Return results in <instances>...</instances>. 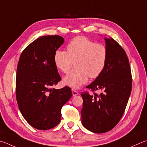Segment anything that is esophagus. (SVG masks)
<instances>
[{"label": "esophagus", "instance_id": "obj_1", "mask_svg": "<svg viewBox=\"0 0 147 147\" xmlns=\"http://www.w3.org/2000/svg\"><path fill=\"white\" fill-rule=\"evenodd\" d=\"M72 93H73V96H75L78 95L79 94V93L78 92V91H76V90H74V89H72Z\"/></svg>", "mask_w": 147, "mask_h": 147}]
</instances>
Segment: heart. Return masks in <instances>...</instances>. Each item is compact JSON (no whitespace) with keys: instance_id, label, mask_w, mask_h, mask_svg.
Here are the masks:
<instances>
[{"instance_id":"obj_1","label":"heart","mask_w":147,"mask_h":147,"mask_svg":"<svg viewBox=\"0 0 147 147\" xmlns=\"http://www.w3.org/2000/svg\"><path fill=\"white\" fill-rule=\"evenodd\" d=\"M108 58L105 45L95 43L84 36H76L68 44L67 51L58 49L55 52L56 67L64 73L73 69L63 78V83L74 89L86 84L89 78H96L102 73Z\"/></svg>"}]
</instances>
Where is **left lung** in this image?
I'll return each mask as SVG.
<instances>
[{"instance_id": "left-lung-1", "label": "left lung", "mask_w": 147, "mask_h": 147, "mask_svg": "<svg viewBox=\"0 0 147 147\" xmlns=\"http://www.w3.org/2000/svg\"><path fill=\"white\" fill-rule=\"evenodd\" d=\"M108 58L103 71L86 87L98 94L87 92L83 98L82 123L92 132H107L118 123L132 90V74L126 53L113 38H105Z\"/></svg>"}]
</instances>
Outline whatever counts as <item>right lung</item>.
Returning a JSON list of instances; mask_svg holds the SVG:
<instances>
[{"label":"right lung","mask_w":147,"mask_h":147,"mask_svg":"<svg viewBox=\"0 0 147 147\" xmlns=\"http://www.w3.org/2000/svg\"><path fill=\"white\" fill-rule=\"evenodd\" d=\"M58 35L43 36L25 48L18 61L16 97L28 123L38 130L55 127L61 121V110L72 96L70 87L52 89L61 80L54 62L55 52L64 42Z\"/></svg>","instance_id":"right-lung-1"}]
</instances>
